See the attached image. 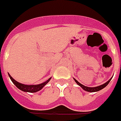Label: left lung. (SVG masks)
I'll return each mask as SVG.
<instances>
[{
  "label": "left lung",
  "mask_w": 121,
  "mask_h": 121,
  "mask_svg": "<svg viewBox=\"0 0 121 121\" xmlns=\"http://www.w3.org/2000/svg\"><path fill=\"white\" fill-rule=\"evenodd\" d=\"M111 79H112V78L109 79L108 81H107V82H106L105 83H104L103 85H100V86H95V87H89V86H85V85H82V84L80 83L79 82H78V81H77V80H76L75 78H73V79H74V81H76V83L78 84L79 86H81V88H82V89H83L84 91H87V92H97V91H100V90L103 89L104 88H105V87H106V86H107L108 85L109 83L110 82Z\"/></svg>",
  "instance_id": "1"
}]
</instances>
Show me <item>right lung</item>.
I'll list each match as a JSON object with an SVG mask.
<instances>
[{
    "label": "right lung",
    "mask_w": 121,
    "mask_h": 121,
    "mask_svg": "<svg viewBox=\"0 0 121 121\" xmlns=\"http://www.w3.org/2000/svg\"><path fill=\"white\" fill-rule=\"evenodd\" d=\"M8 76L10 77V79L13 82V83L19 89H20L22 91H24V92H36L39 91L42 89L43 86H45L46 84L48 83L49 81H50V79H51V78H50L46 81L43 82L42 83L38 84V85H25V84L21 83H19L17 81H15V79L13 78L9 73H8Z\"/></svg>",
    "instance_id": "add662e5"
}]
</instances>
